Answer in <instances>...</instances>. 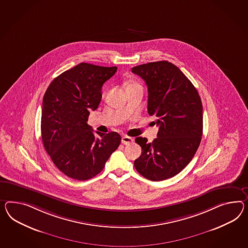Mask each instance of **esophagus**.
I'll use <instances>...</instances> for the list:
<instances>
[{"mask_svg":"<svg viewBox=\"0 0 248 248\" xmlns=\"http://www.w3.org/2000/svg\"><path fill=\"white\" fill-rule=\"evenodd\" d=\"M134 140L130 137H127V136H123L122 139H121V143L124 144V145H127V144H130L133 142Z\"/></svg>","mask_w":248,"mask_h":248,"instance_id":"obj_1","label":"esophagus"}]
</instances>
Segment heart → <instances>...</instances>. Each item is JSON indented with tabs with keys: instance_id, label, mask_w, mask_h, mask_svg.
<instances>
[{
	"instance_id": "obj_1",
	"label": "heart",
	"mask_w": 248,
	"mask_h": 248,
	"mask_svg": "<svg viewBox=\"0 0 248 248\" xmlns=\"http://www.w3.org/2000/svg\"><path fill=\"white\" fill-rule=\"evenodd\" d=\"M136 86H140V84L136 82H130L127 84V88H130V87H136Z\"/></svg>"
}]
</instances>
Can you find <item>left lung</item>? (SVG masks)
Returning <instances> with one entry per match:
<instances>
[{
    "label": "left lung",
    "instance_id": "obj_1",
    "mask_svg": "<svg viewBox=\"0 0 248 248\" xmlns=\"http://www.w3.org/2000/svg\"><path fill=\"white\" fill-rule=\"evenodd\" d=\"M146 83L147 111L155 115L157 138L135 141L142 153L134 165L142 176L154 182L176 175L191 162L201 144L202 103L194 85L176 65L168 61L140 64L132 68Z\"/></svg>",
    "mask_w": 248,
    "mask_h": 248
}]
</instances>
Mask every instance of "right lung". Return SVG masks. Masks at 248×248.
<instances>
[{"label":"right lung","mask_w":248,"mask_h":248,"mask_svg":"<svg viewBox=\"0 0 248 248\" xmlns=\"http://www.w3.org/2000/svg\"><path fill=\"white\" fill-rule=\"evenodd\" d=\"M81 63L56 77L45 93L41 138L57 168L68 177L85 181L103 170L121 144L117 132H96L87 124L102 100V87L117 72Z\"/></svg>","instance_id":"right-lung-1"}]
</instances>
